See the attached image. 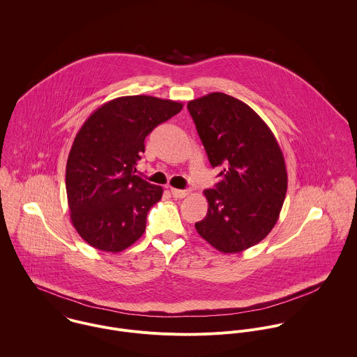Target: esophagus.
<instances>
[{"label": "esophagus", "mask_w": 357, "mask_h": 357, "mask_svg": "<svg viewBox=\"0 0 357 357\" xmlns=\"http://www.w3.org/2000/svg\"><path fill=\"white\" fill-rule=\"evenodd\" d=\"M170 192H172L173 198H176V199H183V198H185V197L188 195V191H187V190H176V188H172Z\"/></svg>", "instance_id": "34e87169"}]
</instances>
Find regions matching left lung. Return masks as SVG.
Instances as JSON below:
<instances>
[{
  "mask_svg": "<svg viewBox=\"0 0 357 357\" xmlns=\"http://www.w3.org/2000/svg\"><path fill=\"white\" fill-rule=\"evenodd\" d=\"M187 107L211 166L221 167L220 183L204 191L208 207L195 228L215 250L241 253L278 222L287 191L284 156L246 102L214 92Z\"/></svg>",
  "mask_w": 357,
  "mask_h": 357,
  "instance_id": "obj_1",
  "label": "left lung"
}]
</instances>
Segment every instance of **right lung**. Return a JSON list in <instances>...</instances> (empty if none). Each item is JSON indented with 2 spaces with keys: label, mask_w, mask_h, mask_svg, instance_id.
Returning <instances> with one entry per match:
<instances>
[{
  "label": "right lung",
  "mask_w": 357,
  "mask_h": 357,
  "mask_svg": "<svg viewBox=\"0 0 357 357\" xmlns=\"http://www.w3.org/2000/svg\"><path fill=\"white\" fill-rule=\"evenodd\" d=\"M183 102L123 96L104 102L77 133L66 166L70 217L92 248L119 253L146 231L147 213L163 190L136 176L144 140Z\"/></svg>",
  "instance_id": "add662e5"
}]
</instances>
